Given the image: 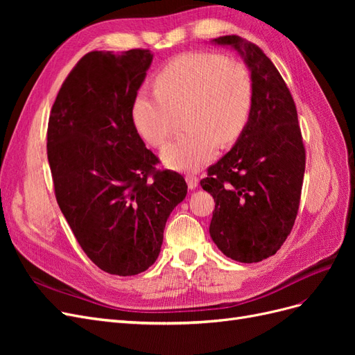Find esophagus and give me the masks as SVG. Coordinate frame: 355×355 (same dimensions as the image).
Masks as SVG:
<instances>
[{
    "label": "esophagus",
    "instance_id": "34e87169",
    "mask_svg": "<svg viewBox=\"0 0 355 355\" xmlns=\"http://www.w3.org/2000/svg\"><path fill=\"white\" fill-rule=\"evenodd\" d=\"M187 184H188L189 189H196L198 187V184H200V180L194 175H187Z\"/></svg>",
    "mask_w": 355,
    "mask_h": 355
}]
</instances>
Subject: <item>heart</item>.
I'll return each mask as SVG.
<instances>
[{
	"label": "heart",
	"instance_id": "obj_1",
	"mask_svg": "<svg viewBox=\"0 0 355 355\" xmlns=\"http://www.w3.org/2000/svg\"><path fill=\"white\" fill-rule=\"evenodd\" d=\"M155 92L139 90L132 120L145 142L161 146L175 114L185 133L168 142L161 159L173 170L197 171L218 154V144L237 141L252 110L250 72L241 62L214 53L191 51L170 60L155 77Z\"/></svg>",
	"mask_w": 355,
	"mask_h": 355
}]
</instances>
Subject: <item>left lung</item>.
Listing matches in <instances>:
<instances>
[{"instance_id": "obj_1", "label": "left lung", "mask_w": 355, "mask_h": 355, "mask_svg": "<svg viewBox=\"0 0 355 355\" xmlns=\"http://www.w3.org/2000/svg\"><path fill=\"white\" fill-rule=\"evenodd\" d=\"M211 42L243 58L253 99L237 142L200 182L216 202L209 232L225 256L243 263L261 262L283 245L299 209L305 148L296 106L280 72L259 47L239 35Z\"/></svg>"}]
</instances>
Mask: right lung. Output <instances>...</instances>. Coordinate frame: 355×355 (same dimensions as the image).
Masks as SVG:
<instances>
[{"label": "right lung", "instance_id": "add662e5", "mask_svg": "<svg viewBox=\"0 0 355 355\" xmlns=\"http://www.w3.org/2000/svg\"><path fill=\"white\" fill-rule=\"evenodd\" d=\"M153 58L141 49L87 53L62 84L49 120L59 207L84 253L112 275H136L157 261L166 222L188 191L184 176L155 170L158 158L132 120Z\"/></svg>", "mask_w": 355, "mask_h": 355}]
</instances>
